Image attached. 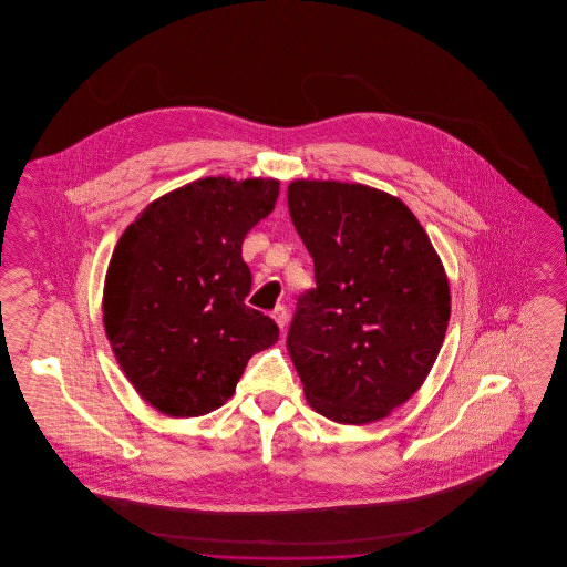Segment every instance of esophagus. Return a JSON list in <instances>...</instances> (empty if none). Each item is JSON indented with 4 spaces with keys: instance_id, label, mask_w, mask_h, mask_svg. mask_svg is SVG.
<instances>
[{
    "instance_id": "1",
    "label": "esophagus",
    "mask_w": 567,
    "mask_h": 567,
    "mask_svg": "<svg viewBox=\"0 0 567 567\" xmlns=\"http://www.w3.org/2000/svg\"><path fill=\"white\" fill-rule=\"evenodd\" d=\"M271 319L276 321V324L280 327V331L285 333L287 323H289V312H287V308H285V306H276V308L271 310Z\"/></svg>"
}]
</instances>
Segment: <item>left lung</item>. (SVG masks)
Segmentation results:
<instances>
[{
	"instance_id": "left-lung-1",
	"label": "left lung",
	"mask_w": 567,
	"mask_h": 567,
	"mask_svg": "<svg viewBox=\"0 0 567 567\" xmlns=\"http://www.w3.org/2000/svg\"><path fill=\"white\" fill-rule=\"evenodd\" d=\"M289 213L315 261L287 349L308 404L333 423L368 425L430 377L451 319V285L416 216L395 195L299 178Z\"/></svg>"
}]
</instances>
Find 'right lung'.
<instances>
[{
    "label": "right lung",
    "instance_id": "1",
    "mask_svg": "<svg viewBox=\"0 0 567 567\" xmlns=\"http://www.w3.org/2000/svg\"><path fill=\"white\" fill-rule=\"evenodd\" d=\"M278 193L276 178H199L151 202L118 238L104 329L137 395L165 416L220 408L248 359L276 344V323L244 303L243 243Z\"/></svg>",
    "mask_w": 567,
    "mask_h": 567
}]
</instances>
